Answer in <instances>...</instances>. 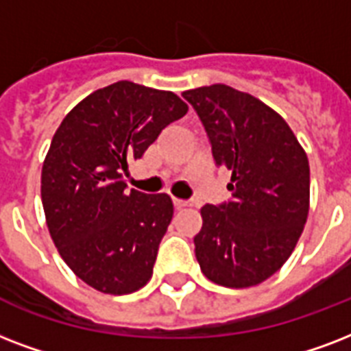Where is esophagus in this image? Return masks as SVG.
<instances>
[{"instance_id":"obj_1","label":"esophagus","mask_w":351,"mask_h":351,"mask_svg":"<svg viewBox=\"0 0 351 351\" xmlns=\"http://www.w3.org/2000/svg\"><path fill=\"white\" fill-rule=\"evenodd\" d=\"M190 205H192L190 201L178 199V197H173V206H176V208H184V206H190Z\"/></svg>"}]
</instances>
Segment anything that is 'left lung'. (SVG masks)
Masks as SVG:
<instances>
[{
	"label": "left lung",
	"mask_w": 351,
	"mask_h": 351,
	"mask_svg": "<svg viewBox=\"0 0 351 351\" xmlns=\"http://www.w3.org/2000/svg\"><path fill=\"white\" fill-rule=\"evenodd\" d=\"M218 167L230 170L232 197L201 208L195 258L206 278L251 287L295 251L309 213V162L287 122L249 93L214 84L189 89Z\"/></svg>",
	"instance_id": "8db88e82"
}]
</instances>
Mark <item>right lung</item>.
I'll use <instances>...</instances> for the list:
<instances>
[{"label":"right lung","mask_w":351,"mask_h":351,"mask_svg":"<svg viewBox=\"0 0 351 351\" xmlns=\"http://www.w3.org/2000/svg\"><path fill=\"white\" fill-rule=\"evenodd\" d=\"M186 111L172 91L121 80L78 102L54 133L42 168L49 234L97 291L128 295L152 278L173 203L167 194L128 192L122 178Z\"/></svg>","instance_id":"add662e5"}]
</instances>
